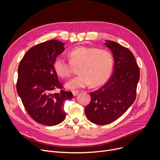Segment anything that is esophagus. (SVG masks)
<instances>
[{
    "mask_svg": "<svg viewBox=\"0 0 160 160\" xmlns=\"http://www.w3.org/2000/svg\"><path fill=\"white\" fill-rule=\"evenodd\" d=\"M78 93H79V91H72L73 96H77Z\"/></svg>",
    "mask_w": 160,
    "mask_h": 160,
    "instance_id": "1",
    "label": "esophagus"
}]
</instances>
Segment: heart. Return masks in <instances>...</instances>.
<instances>
[{
  "label": "heart",
  "instance_id": "1",
  "mask_svg": "<svg viewBox=\"0 0 160 160\" xmlns=\"http://www.w3.org/2000/svg\"><path fill=\"white\" fill-rule=\"evenodd\" d=\"M68 56L70 62L63 57H58L54 62V68L59 77L66 78L72 73L73 67L79 65V74L65 83L69 89L84 88L91 83L93 86H100L112 72V57L106 50L80 46L72 49Z\"/></svg>",
  "mask_w": 160,
  "mask_h": 160
}]
</instances>
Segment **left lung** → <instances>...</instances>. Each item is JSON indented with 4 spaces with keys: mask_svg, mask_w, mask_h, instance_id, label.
Segmentation results:
<instances>
[{
    "mask_svg": "<svg viewBox=\"0 0 160 160\" xmlns=\"http://www.w3.org/2000/svg\"><path fill=\"white\" fill-rule=\"evenodd\" d=\"M104 45L114 60L112 77L104 86L89 93L91 102L86 107L88 119L97 124L111 123L122 116L135 101L139 69L130 50L112 41Z\"/></svg>",
    "mask_w": 160,
    "mask_h": 160,
    "instance_id": "obj_1",
    "label": "left lung"
}]
</instances>
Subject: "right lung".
<instances>
[{
	"mask_svg": "<svg viewBox=\"0 0 160 160\" xmlns=\"http://www.w3.org/2000/svg\"><path fill=\"white\" fill-rule=\"evenodd\" d=\"M65 43L56 39L30 48L18 67L17 91L28 115L37 122L52 127L66 116L64 102L73 97L70 91L54 90L63 86L54 68L57 57L65 50Z\"/></svg>",
	"mask_w": 160,
	"mask_h": 160,
	"instance_id": "obj_1",
	"label": "right lung"
}]
</instances>
